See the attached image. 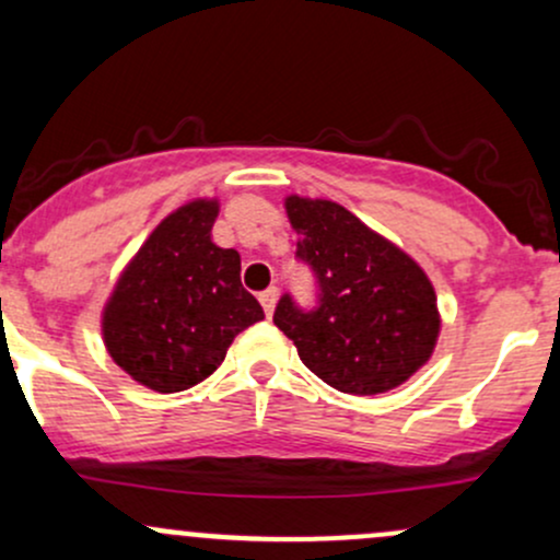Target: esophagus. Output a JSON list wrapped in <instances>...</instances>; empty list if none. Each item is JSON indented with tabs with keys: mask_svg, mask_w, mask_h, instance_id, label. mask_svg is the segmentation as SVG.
Wrapping results in <instances>:
<instances>
[{
	"mask_svg": "<svg viewBox=\"0 0 560 560\" xmlns=\"http://www.w3.org/2000/svg\"><path fill=\"white\" fill-rule=\"evenodd\" d=\"M276 298H279V290H276V287H268L266 292H260V303H262V311H266V316H270V313H273Z\"/></svg>",
	"mask_w": 560,
	"mask_h": 560,
	"instance_id": "1",
	"label": "esophagus"
}]
</instances>
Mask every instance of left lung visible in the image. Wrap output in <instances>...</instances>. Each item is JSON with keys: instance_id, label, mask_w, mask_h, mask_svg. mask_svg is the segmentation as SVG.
<instances>
[{"instance_id": "8db88e82", "label": "left lung", "mask_w": 560, "mask_h": 560, "mask_svg": "<svg viewBox=\"0 0 560 560\" xmlns=\"http://www.w3.org/2000/svg\"><path fill=\"white\" fill-rule=\"evenodd\" d=\"M298 260L313 270L316 308L284 294L273 324L324 383L353 396L393 390L420 370L439 340L441 318L425 270L327 199L290 196Z\"/></svg>"}]
</instances>
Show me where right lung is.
Wrapping results in <instances>:
<instances>
[{
  "instance_id": "add662e5",
  "label": "right lung",
  "mask_w": 560,
  "mask_h": 560,
  "mask_svg": "<svg viewBox=\"0 0 560 560\" xmlns=\"http://www.w3.org/2000/svg\"><path fill=\"white\" fill-rule=\"evenodd\" d=\"M218 201L164 218L116 281L103 311L110 359L159 393L194 388L223 364L238 331L266 318L242 287V257L212 242Z\"/></svg>"
}]
</instances>
